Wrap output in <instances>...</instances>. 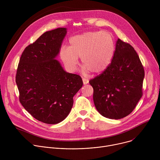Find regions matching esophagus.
<instances>
[{
    "label": "esophagus",
    "instance_id": "esophagus-1",
    "mask_svg": "<svg viewBox=\"0 0 160 160\" xmlns=\"http://www.w3.org/2000/svg\"><path fill=\"white\" fill-rule=\"evenodd\" d=\"M82 80H83V83L84 85L87 84V83H88V79H86V78H82Z\"/></svg>",
    "mask_w": 160,
    "mask_h": 160
}]
</instances>
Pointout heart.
Instances as JSON below:
<instances>
[{
	"label": "heart",
	"instance_id": "obj_1",
	"mask_svg": "<svg viewBox=\"0 0 160 160\" xmlns=\"http://www.w3.org/2000/svg\"><path fill=\"white\" fill-rule=\"evenodd\" d=\"M69 48L62 47L60 56L68 68L77 69L78 58H81L83 70L101 73L108 67L115 52V43L108 32H88L69 40Z\"/></svg>",
	"mask_w": 160,
	"mask_h": 160
}]
</instances>
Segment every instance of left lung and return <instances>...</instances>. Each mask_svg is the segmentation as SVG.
I'll list each match as a JSON object with an SVG mask.
<instances>
[{
    "instance_id": "1",
    "label": "left lung",
    "mask_w": 160,
    "mask_h": 160,
    "mask_svg": "<svg viewBox=\"0 0 160 160\" xmlns=\"http://www.w3.org/2000/svg\"><path fill=\"white\" fill-rule=\"evenodd\" d=\"M144 78V70L138 53L131 45L118 38L111 62L89 81L98 112L115 120L128 115L142 96Z\"/></svg>"
}]
</instances>
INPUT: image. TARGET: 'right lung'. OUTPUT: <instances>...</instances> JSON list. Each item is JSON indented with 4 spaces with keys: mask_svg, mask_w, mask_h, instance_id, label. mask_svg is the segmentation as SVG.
I'll use <instances>...</instances> for the list:
<instances>
[{
    "mask_svg": "<svg viewBox=\"0 0 160 160\" xmlns=\"http://www.w3.org/2000/svg\"><path fill=\"white\" fill-rule=\"evenodd\" d=\"M66 28L43 33L22 52L16 83L19 101L38 121L57 124L72 108L73 96L83 85L80 76L66 72L55 59L66 35Z\"/></svg>",
    "mask_w": 160,
    "mask_h": 160,
    "instance_id": "right-lung-1",
    "label": "right lung"
}]
</instances>
